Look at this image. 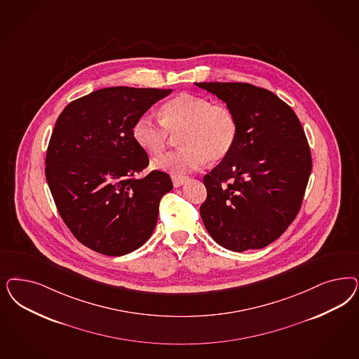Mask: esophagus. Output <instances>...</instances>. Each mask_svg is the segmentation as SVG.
Returning a JSON list of instances; mask_svg holds the SVG:
<instances>
[{
    "mask_svg": "<svg viewBox=\"0 0 359 359\" xmlns=\"http://www.w3.org/2000/svg\"><path fill=\"white\" fill-rule=\"evenodd\" d=\"M187 180H189V177H185V175H172L174 187L184 185Z\"/></svg>",
    "mask_w": 359,
    "mask_h": 359,
    "instance_id": "1",
    "label": "esophagus"
}]
</instances>
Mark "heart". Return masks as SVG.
I'll list each match as a JSON object with an SVG mask.
<instances>
[{"label":"heart","mask_w":359,"mask_h":359,"mask_svg":"<svg viewBox=\"0 0 359 359\" xmlns=\"http://www.w3.org/2000/svg\"><path fill=\"white\" fill-rule=\"evenodd\" d=\"M161 120L144 114L136 120L132 135L144 151H165L170 135H180L178 151L153 161L154 168L172 174L199 169L206 160L219 162L232 151L238 139V120L227 105L212 103L191 93H180L161 107Z\"/></svg>","instance_id":"b5f03b06"}]
</instances>
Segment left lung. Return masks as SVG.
Segmentation results:
<instances>
[{"label":"left lung","instance_id":"obj_1","mask_svg":"<svg viewBox=\"0 0 359 359\" xmlns=\"http://www.w3.org/2000/svg\"><path fill=\"white\" fill-rule=\"evenodd\" d=\"M196 86L231 108L239 127L230 154L203 177V224L230 251L263 248L296 218L312 172L300 120L275 93L248 83Z\"/></svg>","mask_w":359,"mask_h":359}]
</instances>
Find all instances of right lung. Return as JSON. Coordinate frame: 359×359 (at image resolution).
I'll use <instances>...</instances> for the list:
<instances>
[{
    "mask_svg": "<svg viewBox=\"0 0 359 359\" xmlns=\"http://www.w3.org/2000/svg\"><path fill=\"white\" fill-rule=\"evenodd\" d=\"M172 90L108 87L71 102L48 142L46 180L74 236L99 254L123 256L154 231L169 174L136 178L149 158L133 139L140 116Z\"/></svg>",
    "mask_w": 359,
    "mask_h": 359,
    "instance_id": "obj_1",
    "label": "right lung"
}]
</instances>
